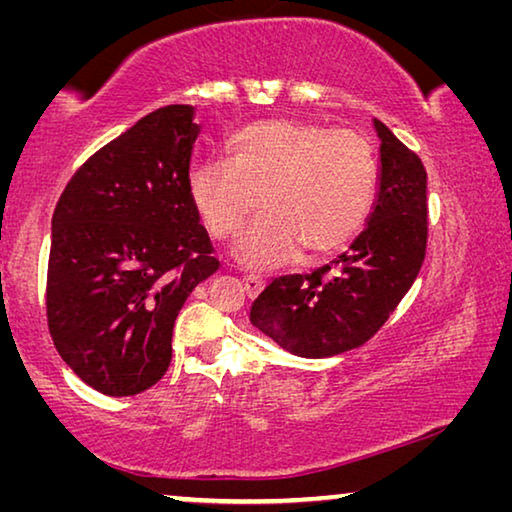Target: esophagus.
I'll use <instances>...</instances> for the list:
<instances>
[{
  "label": "esophagus",
  "mask_w": 512,
  "mask_h": 512,
  "mask_svg": "<svg viewBox=\"0 0 512 512\" xmlns=\"http://www.w3.org/2000/svg\"><path fill=\"white\" fill-rule=\"evenodd\" d=\"M244 289H246L250 298H255V296H259V293H262L264 280H259V277H255V275H246L244 277Z\"/></svg>",
  "instance_id": "esophagus-1"
}]
</instances>
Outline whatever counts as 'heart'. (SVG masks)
Listing matches in <instances>:
<instances>
[{"mask_svg": "<svg viewBox=\"0 0 512 512\" xmlns=\"http://www.w3.org/2000/svg\"><path fill=\"white\" fill-rule=\"evenodd\" d=\"M228 162L189 173V201L216 239L241 232L232 257L266 271L307 255H329L366 225L377 194V160L366 137L293 119L248 124L230 137Z\"/></svg>", "mask_w": 512, "mask_h": 512, "instance_id": "obj_1", "label": "heart"}]
</instances>
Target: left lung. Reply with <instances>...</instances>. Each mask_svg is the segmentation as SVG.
Segmentation results:
<instances>
[{
    "label": "left lung",
    "instance_id": "left-lung-1",
    "mask_svg": "<svg viewBox=\"0 0 512 512\" xmlns=\"http://www.w3.org/2000/svg\"><path fill=\"white\" fill-rule=\"evenodd\" d=\"M379 137L375 205L350 248L311 275H282L259 293L250 323L305 359L366 343L420 273L427 248V171L372 119Z\"/></svg>",
    "mask_w": 512,
    "mask_h": 512
}]
</instances>
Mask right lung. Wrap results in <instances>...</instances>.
Wrapping results in <instances>:
<instances>
[{"instance_id": "1", "label": "right lung", "mask_w": 512, "mask_h": 512, "mask_svg": "<svg viewBox=\"0 0 512 512\" xmlns=\"http://www.w3.org/2000/svg\"><path fill=\"white\" fill-rule=\"evenodd\" d=\"M194 117V106L142 117L74 173L51 219V339L103 395L158 384L178 311L219 268L189 201Z\"/></svg>"}]
</instances>
